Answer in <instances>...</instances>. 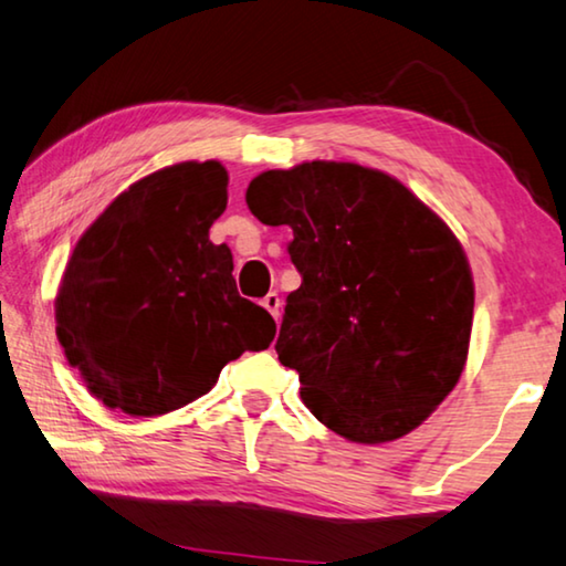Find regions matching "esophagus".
Masks as SVG:
<instances>
[{
    "label": "esophagus",
    "instance_id": "obj_1",
    "mask_svg": "<svg viewBox=\"0 0 566 566\" xmlns=\"http://www.w3.org/2000/svg\"><path fill=\"white\" fill-rule=\"evenodd\" d=\"M263 306L271 311V316L277 321V316H281V295H277L275 291L268 293L265 298H263Z\"/></svg>",
    "mask_w": 566,
    "mask_h": 566
}]
</instances>
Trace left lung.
I'll return each mask as SVG.
<instances>
[{
  "mask_svg": "<svg viewBox=\"0 0 566 566\" xmlns=\"http://www.w3.org/2000/svg\"><path fill=\"white\" fill-rule=\"evenodd\" d=\"M245 202L293 230L303 281L275 352L298 371L303 405L364 446L412 432L468 359L475 289L455 234L402 181L349 161L263 171Z\"/></svg>",
  "mask_w": 566,
  "mask_h": 566,
  "instance_id": "8db88e82",
  "label": "left lung"
}]
</instances>
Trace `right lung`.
<instances>
[{
    "instance_id": "add662e5",
    "label": "right lung",
    "mask_w": 566,
    "mask_h": 566,
    "mask_svg": "<svg viewBox=\"0 0 566 566\" xmlns=\"http://www.w3.org/2000/svg\"><path fill=\"white\" fill-rule=\"evenodd\" d=\"M224 207L220 161L171 164L134 181L77 240L55 334L111 410H179L210 392L224 364L271 346L273 316L242 298L230 248L210 240Z\"/></svg>"
}]
</instances>
